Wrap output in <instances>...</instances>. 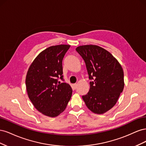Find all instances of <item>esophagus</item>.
Segmentation results:
<instances>
[{"mask_svg":"<svg viewBox=\"0 0 146 146\" xmlns=\"http://www.w3.org/2000/svg\"><path fill=\"white\" fill-rule=\"evenodd\" d=\"M77 87V83H74L72 85V88L73 90H76Z\"/></svg>","mask_w":146,"mask_h":146,"instance_id":"esophagus-1","label":"esophagus"}]
</instances>
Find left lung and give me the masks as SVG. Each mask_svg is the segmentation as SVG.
Instances as JSON below:
<instances>
[{"instance_id": "obj_1", "label": "left lung", "mask_w": 146, "mask_h": 146, "mask_svg": "<svg viewBox=\"0 0 146 146\" xmlns=\"http://www.w3.org/2000/svg\"><path fill=\"white\" fill-rule=\"evenodd\" d=\"M76 50L86 64L90 89L82 98L88 108L104 114L112 108L124 87L121 65L111 54L96 45L78 46Z\"/></svg>"}]
</instances>
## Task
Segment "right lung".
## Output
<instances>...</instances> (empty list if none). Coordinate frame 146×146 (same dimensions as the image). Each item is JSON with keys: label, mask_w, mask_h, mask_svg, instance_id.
<instances>
[{"label": "right lung", "mask_w": 146, "mask_h": 146, "mask_svg": "<svg viewBox=\"0 0 146 146\" xmlns=\"http://www.w3.org/2000/svg\"><path fill=\"white\" fill-rule=\"evenodd\" d=\"M70 45L50 46L42 51L31 64L25 79L30 100L44 115L55 117L64 111L72 90L63 80L62 61Z\"/></svg>", "instance_id": "add662e5"}]
</instances>
